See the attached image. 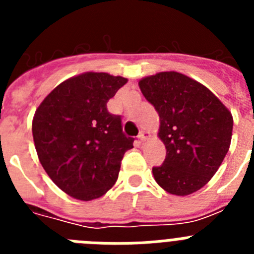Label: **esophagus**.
<instances>
[{
  "label": "esophagus",
  "instance_id": "1",
  "mask_svg": "<svg viewBox=\"0 0 254 254\" xmlns=\"http://www.w3.org/2000/svg\"><path fill=\"white\" fill-rule=\"evenodd\" d=\"M149 137H150V134L145 131H141L140 134H138V140H140L141 142H145Z\"/></svg>",
  "mask_w": 254,
  "mask_h": 254
}]
</instances>
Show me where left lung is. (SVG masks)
Here are the masks:
<instances>
[{"mask_svg":"<svg viewBox=\"0 0 254 254\" xmlns=\"http://www.w3.org/2000/svg\"><path fill=\"white\" fill-rule=\"evenodd\" d=\"M138 86L159 113V137L167 149L164 163L152 168L155 181L176 196L193 193L214 177L230 147L232 113L183 73L159 72Z\"/></svg>","mask_w":254,"mask_h":254,"instance_id":"1","label":"left lung"}]
</instances>
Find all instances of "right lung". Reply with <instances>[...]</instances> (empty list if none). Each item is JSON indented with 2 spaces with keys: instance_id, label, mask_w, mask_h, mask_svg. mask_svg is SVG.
<instances>
[{
  "instance_id": "add662e5",
  "label": "right lung",
  "mask_w": 254,
  "mask_h": 254,
  "mask_svg": "<svg viewBox=\"0 0 254 254\" xmlns=\"http://www.w3.org/2000/svg\"><path fill=\"white\" fill-rule=\"evenodd\" d=\"M127 78L85 72L68 78L40 103L33 118V138L42 167L55 185L73 198L91 201L111 190L121 161L133 147L121 116L108 100Z\"/></svg>"
}]
</instances>
